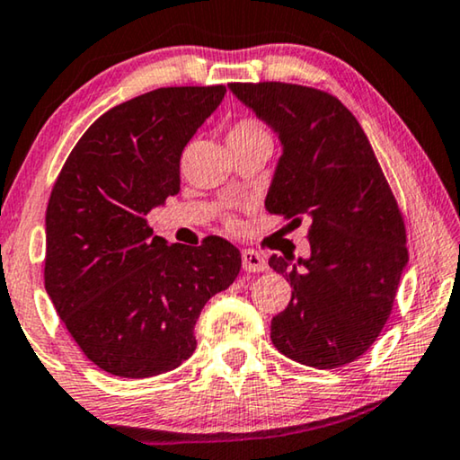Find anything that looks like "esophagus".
Returning <instances> with one entry per match:
<instances>
[{
    "mask_svg": "<svg viewBox=\"0 0 460 460\" xmlns=\"http://www.w3.org/2000/svg\"><path fill=\"white\" fill-rule=\"evenodd\" d=\"M242 262L245 273H262V270H267V258L254 250H242Z\"/></svg>",
    "mask_w": 460,
    "mask_h": 460,
    "instance_id": "obj_1",
    "label": "esophagus"
}]
</instances>
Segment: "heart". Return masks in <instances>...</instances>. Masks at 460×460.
Listing matches in <instances>:
<instances>
[{
	"mask_svg": "<svg viewBox=\"0 0 460 460\" xmlns=\"http://www.w3.org/2000/svg\"><path fill=\"white\" fill-rule=\"evenodd\" d=\"M252 141H269V144H273L269 127L256 119H239L233 122L227 133V144L242 146V144H252ZM227 227L237 229L239 223L235 218H227Z\"/></svg>",
	"mask_w": 460,
	"mask_h": 460,
	"instance_id": "b5f03b06",
	"label": "heart"
}]
</instances>
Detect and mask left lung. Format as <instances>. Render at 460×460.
<instances>
[{"label": "left lung", "instance_id": "obj_1", "mask_svg": "<svg viewBox=\"0 0 460 460\" xmlns=\"http://www.w3.org/2000/svg\"><path fill=\"white\" fill-rule=\"evenodd\" d=\"M283 146L267 210L308 218L310 258L270 256L292 286L270 321L277 350L300 365L338 368L362 357L392 313L409 262L402 212L365 131L335 95L294 83H231Z\"/></svg>", "mask_w": 460, "mask_h": 460}]
</instances>
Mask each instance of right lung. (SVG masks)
<instances>
[{"instance_id": "add662e5", "label": "right lung", "mask_w": 460, "mask_h": 460, "mask_svg": "<svg viewBox=\"0 0 460 460\" xmlns=\"http://www.w3.org/2000/svg\"><path fill=\"white\" fill-rule=\"evenodd\" d=\"M225 92L160 87L110 108L51 190L45 289L83 354L116 377H154L190 358L204 304L242 269L227 239L166 245L147 225V212L179 191L181 154Z\"/></svg>"}]
</instances>
